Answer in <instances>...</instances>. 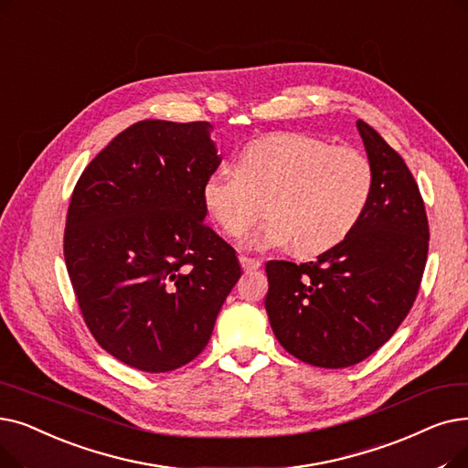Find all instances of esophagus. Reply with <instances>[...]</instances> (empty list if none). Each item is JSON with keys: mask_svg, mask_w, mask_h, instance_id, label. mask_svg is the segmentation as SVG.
<instances>
[{"mask_svg": "<svg viewBox=\"0 0 468 468\" xmlns=\"http://www.w3.org/2000/svg\"><path fill=\"white\" fill-rule=\"evenodd\" d=\"M239 261H240V268L245 270L247 273H249V271H254V270H258V268L261 266V263H260L258 260L249 258V256H240V258H239Z\"/></svg>", "mask_w": 468, "mask_h": 468, "instance_id": "34e87169", "label": "esophagus"}]
</instances>
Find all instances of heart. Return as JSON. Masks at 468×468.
<instances>
[{
  "label": "heart",
  "mask_w": 468,
  "mask_h": 468,
  "mask_svg": "<svg viewBox=\"0 0 468 468\" xmlns=\"http://www.w3.org/2000/svg\"><path fill=\"white\" fill-rule=\"evenodd\" d=\"M237 168L218 166L202 184V205L223 233L239 237L261 216L270 218L245 239L256 250L294 245L317 256L346 239L369 207L375 174L354 147H333L306 133L277 132L250 141Z\"/></svg>",
  "instance_id": "heart-1"
}]
</instances>
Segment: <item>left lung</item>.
<instances>
[{
	"instance_id": "left-lung-1",
	"label": "left lung",
	"mask_w": 468,
	"mask_h": 468,
	"mask_svg": "<svg viewBox=\"0 0 468 468\" xmlns=\"http://www.w3.org/2000/svg\"><path fill=\"white\" fill-rule=\"evenodd\" d=\"M375 184L356 229L315 261L266 263V312L281 346L324 369L350 367L388 340L419 292L429 219L403 158L356 122Z\"/></svg>"
}]
</instances>
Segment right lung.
Returning a JSON list of instances; mask_svg holds the SVG:
<instances>
[{"instance_id": "add662e5", "label": "right lung", "mask_w": 468, "mask_h": 468, "mask_svg": "<svg viewBox=\"0 0 468 468\" xmlns=\"http://www.w3.org/2000/svg\"><path fill=\"white\" fill-rule=\"evenodd\" d=\"M208 122L141 120L80 176L65 260L99 346L139 371L195 359L240 277L207 223L202 184L219 166Z\"/></svg>"}]
</instances>
